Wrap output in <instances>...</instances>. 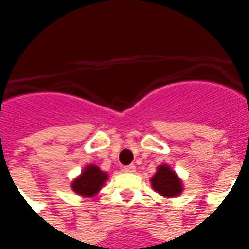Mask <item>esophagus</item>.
<instances>
[{
  "instance_id": "1",
  "label": "esophagus",
  "mask_w": 249,
  "mask_h": 249,
  "mask_svg": "<svg viewBox=\"0 0 249 249\" xmlns=\"http://www.w3.org/2000/svg\"><path fill=\"white\" fill-rule=\"evenodd\" d=\"M124 171H125V172H128V173L136 172V165H135V164H129V165L124 167Z\"/></svg>"
}]
</instances>
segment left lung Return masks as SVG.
I'll use <instances>...</instances> for the list:
<instances>
[{"label":"left lung","instance_id":"left-lung-1","mask_svg":"<svg viewBox=\"0 0 249 249\" xmlns=\"http://www.w3.org/2000/svg\"><path fill=\"white\" fill-rule=\"evenodd\" d=\"M152 187L165 197H175L181 193V181L168 165H160L151 180Z\"/></svg>","mask_w":249,"mask_h":249}]
</instances>
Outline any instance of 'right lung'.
<instances>
[{
	"label": "right lung",
	"instance_id": "add662e5",
	"mask_svg": "<svg viewBox=\"0 0 249 249\" xmlns=\"http://www.w3.org/2000/svg\"><path fill=\"white\" fill-rule=\"evenodd\" d=\"M107 178H108L107 173L101 172L100 168L96 165H89L84 169L81 176L76 178V181H73L71 188L78 195L89 197L100 191V188L103 187Z\"/></svg>",
	"mask_w": 249,
	"mask_h": 249
}]
</instances>
